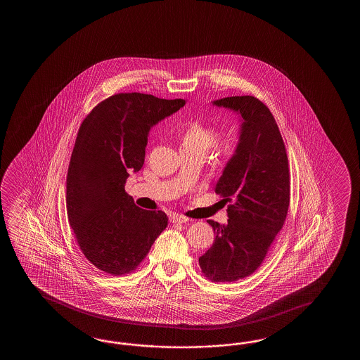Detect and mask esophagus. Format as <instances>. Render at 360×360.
Here are the masks:
<instances>
[{"label": "esophagus", "instance_id": "34e87169", "mask_svg": "<svg viewBox=\"0 0 360 360\" xmlns=\"http://www.w3.org/2000/svg\"><path fill=\"white\" fill-rule=\"evenodd\" d=\"M188 221H189V219L185 217L183 214H174V216H171V222H174V224H184V222Z\"/></svg>", "mask_w": 360, "mask_h": 360}]
</instances>
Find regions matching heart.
I'll return each instance as SVG.
<instances>
[{"instance_id": "heart-1", "label": "heart", "mask_w": 360, "mask_h": 360, "mask_svg": "<svg viewBox=\"0 0 360 360\" xmlns=\"http://www.w3.org/2000/svg\"><path fill=\"white\" fill-rule=\"evenodd\" d=\"M222 130L216 124L210 123L191 122L184 127L180 135V150L198 154L202 158L216 145V165L225 167L233 161L238 150V138L233 134L224 136L221 139Z\"/></svg>"}]
</instances>
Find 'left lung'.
<instances>
[{
    "label": "left lung",
    "mask_w": 360,
    "mask_h": 360,
    "mask_svg": "<svg viewBox=\"0 0 360 360\" xmlns=\"http://www.w3.org/2000/svg\"><path fill=\"white\" fill-rule=\"evenodd\" d=\"M242 115L236 157L224 169L214 191L228 205V224L207 220L214 242L199 257L212 282H236L260 268L290 207V167L274 115L255 96L214 100Z\"/></svg>",
    "instance_id": "left-lung-1"
}]
</instances>
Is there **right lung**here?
I'll return each instance as SVG.
<instances>
[{
	"label": "right lung",
	"mask_w": 360,
	"mask_h": 360,
	"mask_svg": "<svg viewBox=\"0 0 360 360\" xmlns=\"http://www.w3.org/2000/svg\"><path fill=\"white\" fill-rule=\"evenodd\" d=\"M184 104L140 92L115 94L79 126L67 175V214L84 257L107 274L136 270L169 224L163 211L136 206L124 184L144 165L150 127Z\"/></svg>",
	"instance_id": "obj_1"
}]
</instances>
